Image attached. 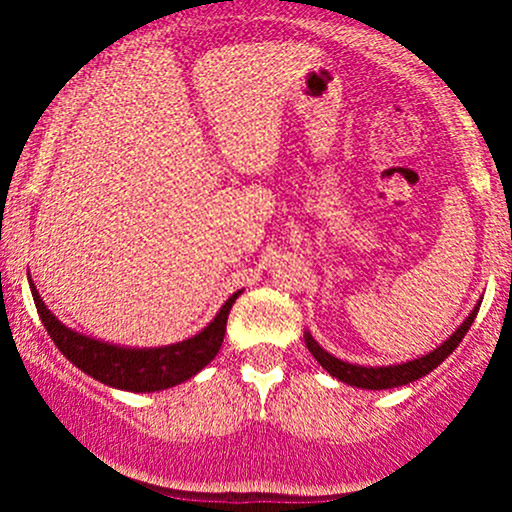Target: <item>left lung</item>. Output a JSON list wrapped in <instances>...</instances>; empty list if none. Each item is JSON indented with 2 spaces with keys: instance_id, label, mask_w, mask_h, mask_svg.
<instances>
[{
  "instance_id": "obj_1",
  "label": "left lung",
  "mask_w": 512,
  "mask_h": 512,
  "mask_svg": "<svg viewBox=\"0 0 512 512\" xmlns=\"http://www.w3.org/2000/svg\"><path fill=\"white\" fill-rule=\"evenodd\" d=\"M479 305H481V301L474 305V310L469 313L467 320H464L462 325L457 327V330L438 346V349H433L431 354H426L421 358H414V361L397 363V366H375L373 368V366H356V363L342 361V358L327 354V351L315 342L313 334L310 332H305V346H308L310 354L315 356V361L320 363L327 373L334 375V378L342 380V383L363 387V390H390V387L414 383V380L424 378V375L431 373L433 368H438L440 363H443L445 358H448L452 351L460 346L464 334H467L469 327H472L474 317H477V313H479Z\"/></svg>"
}]
</instances>
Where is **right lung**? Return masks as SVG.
I'll list each match as a JSON object with an SVG mask.
<instances>
[{"mask_svg": "<svg viewBox=\"0 0 512 512\" xmlns=\"http://www.w3.org/2000/svg\"><path fill=\"white\" fill-rule=\"evenodd\" d=\"M31 281V279H28ZM31 293L35 308H38L40 320L45 330L76 368L84 370L91 378L101 380L103 385L117 387L127 392H158L168 387L185 383L192 375H197L207 363L214 361L219 354L223 334H226V320L231 313L233 303L243 291L233 293L214 320L204 327L195 337L185 342L154 346V349H132V346H117L101 342V339L86 337V334L62 325L52 310H48L38 289L31 281Z\"/></svg>", "mask_w": 512, "mask_h": 512, "instance_id": "obj_1", "label": "right lung"}]
</instances>
